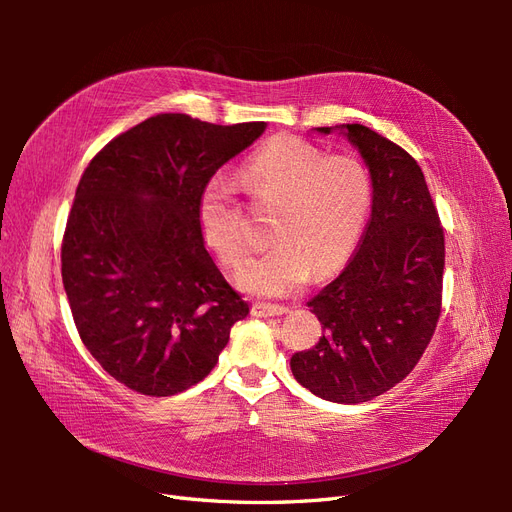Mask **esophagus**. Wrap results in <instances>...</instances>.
Here are the masks:
<instances>
[{"label":"esophagus","mask_w":512,"mask_h":512,"mask_svg":"<svg viewBox=\"0 0 512 512\" xmlns=\"http://www.w3.org/2000/svg\"><path fill=\"white\" fill-rule=\"evenodd\" d=\"M288 312V307L284 305H271V303H252V314L254 316H282Z\"/></svg>","instance_id":"1"}]
</instances>
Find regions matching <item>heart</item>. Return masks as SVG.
<instances>
[{
    "instance_id": "obj_1",
    "label": "heart",
    "mask_w": 512,
    "mask_h": 512,
    "mask_svg": "<svg viewBox=\"0 0 512 512\" xmlns=\"http://www.w3.org/2000/svg\"><path fill=\"white\" fill-rule=\"evenodd\" d=\"M239 185L260 207H275L269 224L271 250L237 271L243 290L282 297L309 275L329 277L359 245L371 209L367 168L346 153H331L294 136L260 147L239 173ZM196 224L205 245L235 267L247 252L245 215L235 188L213 177L200 190Z\"/></svg>"
}]
</instances>
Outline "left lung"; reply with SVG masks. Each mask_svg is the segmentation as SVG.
<instances>
[{
    "label": "left lung",
    "mask_w": 512,
    "mask_h": 512,
    "mask_svg": "<svg viewBox=\"0 0 512 512\" xmlns=\"http://www.w3.org/2000/svg\"><path fill=\"white\" fill-rule=\"evenodd\" d=\"M344 132L369 166L371 218L348 267L307 303L324 333L314 348L294 352L290 367L314 395L361 404L404 380L436 333L444 228L406 149L361 123Z\"/></svg>",
    "instance_id": "8db88e82"
}]
</instances>
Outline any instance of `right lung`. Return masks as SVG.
I'll use <instances>...</instances> for the list:
<instances>
[{
	"mask_svg": "<svg viewBox=\"0 0 512 512\" xmlns=\"http://www.w3.org/2000/svg\"><path fill=\"white\" fill-rule=\"evenodd\" d=\"M265 121L215 126L160 113L85 168L61 241V280L81 342L106 374L147 397L209 376L250 314L205 250L200 190Z\"/></svg>",
	"mask_w": 512,
	"mask_h": 512,
	"instance_id": "right-lung-1",
	"label": "right lung"
}]
</instances>
